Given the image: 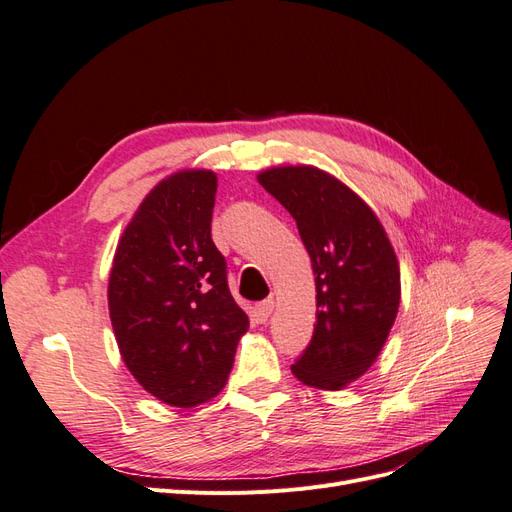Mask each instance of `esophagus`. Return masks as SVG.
Returning <instances> with one entry per match:
<instances>
[{
    "label": "esophagus",
    "instance_id": "obj_1",
    "mask_svg": "<svg viewBox=\"0 0 512 512\" xmlns=\"http://www.w3.org/2000/svg\"><path fill=\"white\" fill-rule=\"evenodd\" d=\"M273 309H275V301L273 299H265V301H260L254 307V316H256L258 322H267L269 316L273 314Z\"/></svg>",
    "mask_w": 512,
    "mask_h": 512
}]
</instances>
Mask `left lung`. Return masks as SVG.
<instances>
[{
  "label": "left lung",
  "mask_w": 512,
  "mask_h": 512,
  "mask_svg": "<svg viewBox=\"0 0 512 512\" xmlns=\"http://www.w3.org/2000/svg\"><path fill=\"white\" fill-rule=\"evenodd\" d=\"M258 183L297 222L316 282L314 335L290 369L320 391H342L376 363L397 318L399 262L365 200L312 164L273 166Z\"/></svg>",
  "instance_id": "obj_1"
}]
</instances>
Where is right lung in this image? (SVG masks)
I'll use <instances>...</instances> for the list:
<instances>
[{
	"label": "right lung",
	"mask_w": 512,
	"mask_h": 512,
	"mask_svg": "<svg viewBox=\"0 0 512 512\" xmlns=\"http://www.w3.org/2000/svg\"><path fill=\"white\" fill-rule=\"evenodd\" d=\"M218 175L185 168L143 198L108 275V314L136 382L166 406L196 408L228 380L250 329L211 241Z\"/></svg>",
	"instance_id": "obj_1"
}]
</instances>
